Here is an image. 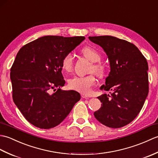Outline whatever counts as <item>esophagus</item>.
I'll return each instance as SVG.
<instances>
[{"label": "esophagus", "instance_id": "obj_1", "mask_svg": "<svg viewBox=\"0 0 158 158\" xmlns=\"http://www.w3.org/2000/svg\"><path fill=\"white\" fill-rule=\"evenodd\" d=\"M81 97H82L83 98H89V96H88V95L84 94H81Z\"/></svg>", "mask_w": 158, "mask_h": 158}]
</instances>
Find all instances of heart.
<instances>
[{
  "mask_svg": "<svg viewBox=\"0 0 158 158\" xmlns=\"http://www.w3.org/2000/svg\"><path fill=\"white\" fill-rule=\"evenodd\" d=\"M82 54L91 62L96 63L101 59L100 53L96 49L89 47H85L81 50ZM73 56L69 53L66 54L62 60V68L66 72L70 71L73 68ZM92 70L96 75L102 77L105 73V69L100 64H92ZM96 79L92 75L87 76H74L69 79V86L75 91L83 94H88L91 90L92 87L95 85Z\"/></svg>",
  "mask_w": 158,
  "mask_h": 158,
  "instance_id": "obj_1",
  "label": "heart"
}]
</instances>
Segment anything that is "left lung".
Wrapping results in <instances>:
<instances>
[{"label": "left lung", "instance_id": "1", "mask_svg": "<svg viewBox=\"0 0 158 158\" xmlns=\"http://www.w3.org/2000/svg\"><path fill=\"white\" fill-rule=\"evenodd\" d=\"M89 39L105 51L110 70L100 88L110 90V96L98 97L102 104L94 115L107 127H122L135 119L148 95V64L139 49L125 40L108 35Z\"/></svg>", "mask_w": 158, "mask_h": 158}]
</instances>
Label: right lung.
Wrapping results in <instances>:
<instances>
[{"mask_svg":"<svg viewBox=\"0 0 158 158\" xmlns=\"http://www.w3.org/2000/svg\"><path fill=\"white\" fill-rule=\"evenodd\" d=\"M85 39L45 36L23 46L17 53L10 74L13 99L32 125L42 129L57 126L81 98L79 92L60 89L65 84L62 60Z\"/></svg>","mask_w":158,"mask_h":158,"instance_id":"obj_1","label":"right lung"}]
</instances>
